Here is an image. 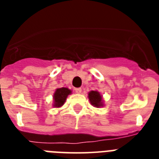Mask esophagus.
Instances as JSON below:
<instances>
[{"label": "esophagus", "mask_w": 159, "mask_h": 159, "mask_svg": "<svg viewBox=\"0 0 159 159\" xmlns=\"http://www.w3.org/2000/svg\"><path fill=\"white\" fill-rule=\"evenodd\" d=\"M75 92L77 93H81L82 92V89L81 88H75Z\"/></svg>", "instance_id": "obj_1"}]
</instances>
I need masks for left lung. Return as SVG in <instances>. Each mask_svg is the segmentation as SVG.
Returning <instances> with one entry per match:
<instances>
[{
	"label": "left lung",
	"instance_id": "obj_1",
	"mask_svg": "<svg viewBox=\"0 0 159 159\" xmlns=\"http://www.w3.org/2000/svg\"><path fill=\"white\" fill-rule=\"evenodd\" d=\"M88 97H89L90 102L92 106H96V107H100L102 106V96L100 95V93L97 91H92L89 92L88 94Z\"/></svg>",
	"mask_w": 159,
	"mask_h": 159
}]
</instances>
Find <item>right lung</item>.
Segmentation results:
<instances>
[{
    "instance_id": "obj_1",
    "label": "right lung",
    "mask_w": 159,
    "mask_h": 159,
    "mask_svg": "<svg viewBox=\"0 0 159 159\" xmlns=\"http://www.w3.org/2000/svg\"><path fill=\"white\" fill-rule=\"evenodd\" d=\"M69 94H71V91L67 89L66 87H62V88H57L53 96V100H54V104L53 106L55 107H60L64 104L66 98Z\"/></svg>"
}]
</instances>
